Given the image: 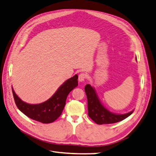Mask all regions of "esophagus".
Wrapping results in <instances>:
<instances>
[{
    "label": "esophagus",
    "instance_id": "1",
    "mask_svg": "<svg viewBox=\"0 0 156 156\" xmlns=\"http://www.w3.org/2000/svg\"><path fill=\"white\" fill-rule=\"evenodd\" d=\"M87 75L86 73H82L78 76V81L79 82H83L87 78Z\"/></svg>",
    "mask_w": 156,
    "mask_h": 156
}]
</instances>
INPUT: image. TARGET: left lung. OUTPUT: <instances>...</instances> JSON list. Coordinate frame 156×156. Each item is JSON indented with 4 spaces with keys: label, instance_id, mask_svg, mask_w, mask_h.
Here are the masks:
<instances>
[{
    "label": "left lung",
    "instance_id": "8db88e82",
    "mask_svg": "<svg viewBox=\"0 0 156 156\" xmlns=\"http://www.w3.org/2000/svg\"><path fill=\"white\" fill-rule=\"evenodd\" d=\"M85 92L87 99L88 116L98 125L112 124L121 121L133 113V111H132L126 114L119 115L110 112L101 104L95 90L90 84L86 85Z\"/></svg>",
    "mask_w": 156,
    "mask_h": 156
}]
</instances>
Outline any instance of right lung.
Instances as JSON below:
<instances>
[{
  "label": "right lung",
  "mask_w": 156,
  "mask_h": 156,
  "mask_svg": "<svg viewBox=\"0 0 156 156\" xmlns=\"http://www.w3.org/2000/svg\"><path fill=\"white\" fill-rule=\"evenodd\" d=\"M78 86V75L67 80L60 86L56 93L46 101L39 104H28L23 102L15 94H12L15 103L22 112L35 121L43 123H51L57 119L62 112L68 95Z\"/></svg>",
  "instance_id": "add662e5"
}]
</instances>
